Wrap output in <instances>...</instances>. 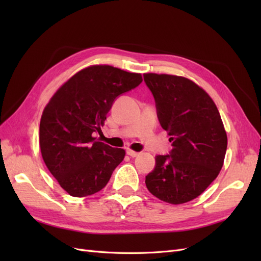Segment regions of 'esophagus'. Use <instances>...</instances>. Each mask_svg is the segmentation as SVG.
I'll return each mask as SVG.
<instances>
[{
	"label": "esophagus",
	"mask_w": 261,
	"mask_h": 261,
	"mask_svg": "<svg viewBox=\"0 0 261 261\" xmlns=\"http://www.w3.org/2000/svg\"><path fill=\"white\" fill-rule=\"evenodd\" d=\"M126 153H127L129 156H132V158H135V156H137L138 154H139V152H136V151H133V150H130V149H127L126 150Z\"/></svg>",
	"instance_id": "esophagus-1"
}]
</instances>
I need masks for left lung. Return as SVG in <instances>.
<instances>
[{"instance_id":"8db88e82","label":"left lung","mask_w":261,"mask_h":261,"mask_svg":"<svg viewBox=\"0 0 261 261\" xmlns=\"http://www.w3.org/2000/svg\"><path fill=\"white\" fill-rule=\"evenodd\" d=\"M155 102L158 120L172 143L169 154L155 155L146 176L148 191L179 204L202 194L222 169L227 137L209 94L184 77L144 74Z\"/></svg>"}]
</instances>
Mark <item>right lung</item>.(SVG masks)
I'll list each match as a JSON object with an SVG mask.
<instances>
[{
    "label": "right lung",
    "mask_w": 261,
    "mask_h": 261,
    "mask_svg": "<svg viewBox=\"0 0 261 261\" xmlns=\"http://www.w3.org/2000/svg\"><path fill=\"white\" fill-rule=\"evenodd\" d=\"M143 82L140 74L94 65L75 74L55 92L40 121L43 161L70 196L100 192L125 155L93 137L100 133L114 101Z\"/></svg>",
    "instance_id": "obj_1"
}]
</instances>
